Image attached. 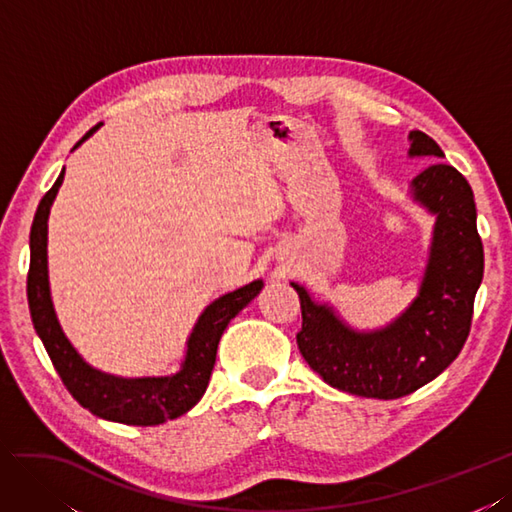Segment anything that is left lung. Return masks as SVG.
<instances>
[{
	"instance_id": "1",
	"label": "left lung",
	"mask_w": 512,
	"mask_h": 512,
	"mask_svg": "<svg viewBox=\"0 0 512 512\" xmlns=\"http://www.w3.org/2000/svg\"><path fill=\"white\" fill-rule=\"evenodd\" d=\"M410 158H444L431 137L412 130ZM412 203L435 218L427 266L416 298L390 324L349 326L330 302L291 281L302 306L298 349L332 388L367 399H399L433 382L470 334L485 255L476 229L470 184L450 165L435 163L410 182Z\"/></svg>"
}]
</instances>
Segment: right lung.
I'll list each match as a JSON object with an SVG mask.
<instances>
[{
	"label": "right lung",
	"mask_w": 512,
	"mask_h": 512,
	"mask_svg": "<svg viewBox=\"0 0 512 512\" xmlns=\"http://www.w3.org/2000/svg\"><path fill=\"white\" fill-rule=\"evenodd\" d=\"M94 126L75 145L90 139ZM64 173L57 175L51 191L42 197L34 216L32 233H29V274H27V302L36 334L45 345L55 371L60 373L64 386L85 410L94 416L122 425L152 427L163 425L167 420L178 418L199 403L208 388L210 375L216 362V349L229 321L236 317L244 306L251 302L264 281L257 279L238 289L227 291L221 298L210 302L197 317L195 326L186 339L184 358L180 369L171 375H148V377H122L105 373L92 367L72 345L57 319L51 285H49V214L64 182Z\"/></svg>",
	"instance_id": "obj_1"
}]
</instances>
